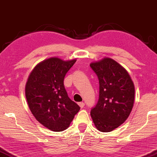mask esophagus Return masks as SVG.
I'll list each match as a JSON object with an SVG mask.
<instances>
[{"label":"esophagus","mask_w":157,"mask_h":157,"mask_svg":"<svg viewBox=\"0 0 157 157\" xmlns=\"http://www.w3.org/2000/svg\"><path fill=\"white\" fill-rule=\"evenodd\" d=\"M78 105L80 106L81 108H83V107H84V105H85V103H83V102H80V103H78Z\"/></svg>","instance_id":"esophagus-1"}]
</instances>
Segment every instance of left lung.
<instances>
[{
	"label": "left lung",
	"mask_w": 157,
	"mask_h": 157,
	"mask_svg": "<svg viewBox=\"0 0 157 157\" xmlns=\"http://www.w3.org/2000/svg\"><path fill=\"white\" fill-rule=\"evenodd\" d=\"M99 80V99L90 111L98 130L108 132L124 123L135 101V86L128 72L113 59L90 63Z\"/></svg>",
	"instance_id": "8db88e82"
}]
</instances>
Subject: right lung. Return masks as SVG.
<instances>
[{
	"label": "right lung",
	"mask_w": 157,
	"mask_h": 157,
	"mask_svg": "<svg viewBox=\"0 0 157 157\" xmlns=\"http://www.w3.org/2000/svg\"><path fill=\"white\" fill-rule=\"evenodd\" d=\"M76 59L51 57L35 66L25 85V96L31 113L43 126L54 132L67 129L80 107L68 96L65 75Z\"/></svg>",
	"instance_id": "right-lung-1"
}]
</instances>
